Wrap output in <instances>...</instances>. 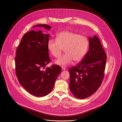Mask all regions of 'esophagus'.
I'll return each instance as SVG.
<instances>
[{
    "instance_id": "34e87169",
    "label": "esophagus",
    "mask_w": 122,
    "mask_h": 122,
    "mask_svg": "<svg viewBox=\"0 0 122 122\" xmlns=\"http://www.w3.org/2000/svg\"><path fill=\"white\" fill-rule=\"evenodd\" d=\"M61 68H62V69L63 70H66L67 69V68L65 67H64V66H62Z\"/></svg>"
}]
</instances>
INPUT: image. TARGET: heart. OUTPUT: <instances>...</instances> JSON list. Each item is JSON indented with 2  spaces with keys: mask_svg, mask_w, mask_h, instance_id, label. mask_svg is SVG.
<instances>
[{
  "mask_svg": "<svg viewBox=\"0 0 122 122\" xmlns=\"http://www.w3.org/2000/svg\"><path fill=\"white\" fill-rule=\"evenodd\" d=\"M89 44V41L86 37L72 32L64 31L57 35L56 39L48 40L47 47L55 57H58L64 48L65 53L56 60L55 63L59 65H66L73 60L75 62L81 60L87 52Z\"/></svg>",
  "mask_w": 122,
  "mask_h": 122,
  "instance_id": "1",
  "label": "heart"
}]
</instances>
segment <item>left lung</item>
Returning <instances> with one entry per match:
<instances>
[{
  "label": "left lung",
  "instance_id": "8db88e82",
  "mask_svg": "<svg viewBox=\"0 0 122 122\" xmlns=\"http://www.w3.org/2000/svg\"><path fill=\"white\" fill-rule=\"evenodd\" d=\"M89 41V51L82 60L69 70L70 91L80 99L91 96L99 89L106 65L107 57L100 39L94 35Z\"/></svg>",
  "mask_w": 122,
  "mask_h": 122
}]
</instances>
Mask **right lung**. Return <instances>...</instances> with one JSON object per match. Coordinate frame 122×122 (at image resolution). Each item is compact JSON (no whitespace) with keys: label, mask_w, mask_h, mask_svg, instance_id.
<instances>
[{"label":"right lung","mask_w":122,"mask_h":122,"mask_svg":"<svg viewBox=\"0 0 122 122\" xmlns=\"http://www.w3.org/2000/svg\"><path fill=\"white\" fill-rule=\"evenodd\" d=\"M50 30L47 24H37ZM50 34L31 30L24 34L17 48L15 58V73L20 84L32 95L42 97L49 94L62 69L57 65L47 67L51 59L47 43Z\"/></svg>","instance_id":"add662e5"}]
</instances>
